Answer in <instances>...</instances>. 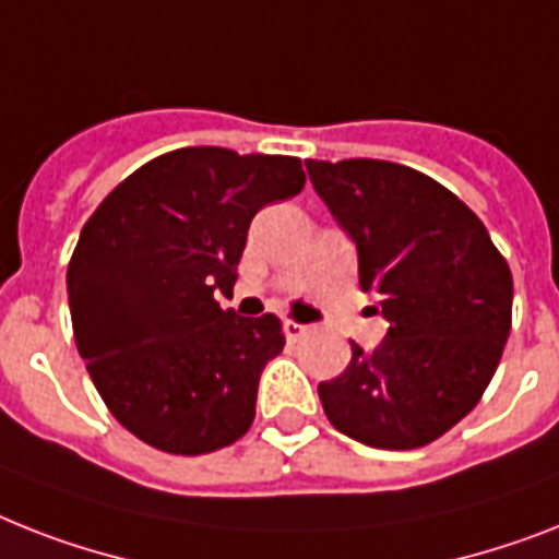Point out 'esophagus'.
<instances>
[{"mask_svg":"<svg viewBox=\"0 0 559 559\" xmlns=\"http://www.w3.org/2000/svg\"><path fill=\"white\" fill-rule=\"evenodd\" d=\"M284 333H287L289 342H298V338H304V335L310 333V326L298 324V321H287V324H284Z\"/></svg>","mask_w":559,"mask_h":559,"instance_id":"1","label":"esophagus"}]
</instances>
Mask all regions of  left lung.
Listing matches in <instances>:
<instances>
[{
    "label": "left lung",
    "instance_id": "8db88e82",
    "mask_svg": "<svg viewBox=\"0 0 559 559\" xmlns=\"http://www.w3.org/2000/svg\"><path fill=\"white\" fill-rule=\"evenodd\" d=\"M358 252L388 335L319 384L326 419L382 451L433 442L483 399L511 333L514 281L483 221L433 177L388 160H307Z\"/></svg>",
    "mask_w": 559,
    "mask_h": 559
}]
</instances>
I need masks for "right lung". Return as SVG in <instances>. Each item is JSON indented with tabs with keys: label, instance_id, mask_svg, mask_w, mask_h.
<instances>
[{
	"label": "right lung",
	"instance_id": "1",
	"mask_svg": "<svg viewBox=\"0 0 559 559\" xmlns=\"http://www.w3.org/2000/svg\"><path fill=\"white\" fill-rule=\"evenodd\" d=\"M298 157L175 148L129 175L83 226L68 307L88 376L122 428L201 456L255 419L258 382L284 350L281 321L221 310L252 217L304 189Z\"/></svg>",
	"mask_w": 559,
	"mask_h": 559
}]
</instances>
